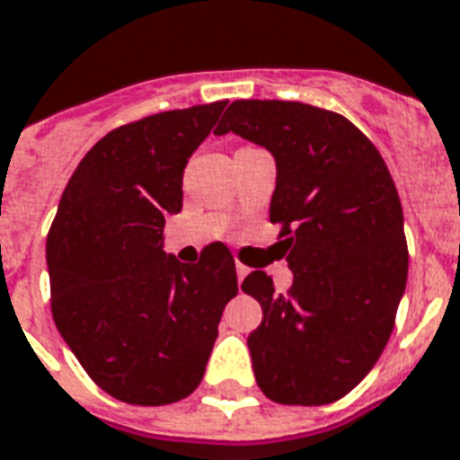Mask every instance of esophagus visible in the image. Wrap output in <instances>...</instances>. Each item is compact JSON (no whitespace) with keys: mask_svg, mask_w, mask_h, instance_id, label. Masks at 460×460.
<instances>
[{"mask_svg":"<svg viewBox=\"0 0 460 460\" xmlns=\"http://www.w3.org/2000/svg\"><path fill=\"white\" fill-rule=\"evenodd\" d=\"M234 270H237V280H244V278H247L249 275V268L247 266H242V263H237V266H234Z\"/></svg>","mask_w":460,"mask_h":460,"instance_id":"esophagus-1","label":"esophagus"}]
</instances>
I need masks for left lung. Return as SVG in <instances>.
Masks as SVG:
<instances>
[{"instance_id":"left-lung-1","label":"left lung","mask_w":460,"mask_h":460,"mask_svg":"<svg viewBox=\"0 0 460 460\" xmlns=\"http://www.w3.org/2000/svg\"><path fill=\"white\" fill-rule=\"evenodd\" d=\"M226 132L273 154L270 223L282 226L294 273L288 294L263 270L242 282L263 308L247 340L253 376L278 403L337 402L380 358L406 289L394 180L351 120L318 106L240 99L216 128Z\"/></svg>"}]
</instances>
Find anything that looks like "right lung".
Listing matches in <instances>:
<instances>
[{
	"label": "right lung",
	"instance_id": "add662e5",
	"mask_svg": "<svg viewBox=\"0 0 460 460\" xmlns=\"http://www.w3.org/2000/svg\"><path fill=\"white\" fill-rule=\"evenodd\" d=\"M227 102L120 126L84 154L47 234L51 314L87 376L135 406L185 399L204 377L223 308L237 294L233 253L199 263L164 252L182 208V171Z\"/></svg>",
	"mask_w": 460,
	"mask_h": 460
}]
</instances>
